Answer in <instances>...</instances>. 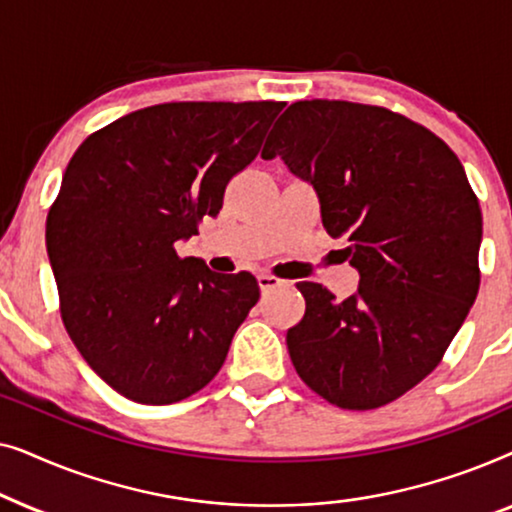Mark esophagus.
Instances as JSON below:
<instances>
[{"label": "esophagus", "instance_id": "34e87169", "mask_svg": "<svg viewBox=\"0 0 512 512\" xmlns=\"http://www.w3.org/2000/svg\"><path fill=\"white\" fill-rule=\"evenodd\" d=\"M258 286H261L263 293H268L277 286H284V279H279L275 275H258Z\"/></svg>", "mask_w": 512, "mask_h": 512}]
</instances>
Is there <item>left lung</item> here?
<instances>
[{"label": "left lung", "instance_id": "8db88e82", "mask_svg": "<svg viewBox=\"0 0 512 512\" xmlns=\"http://www.w3.org/2000/svg\"><path fill=\"white\" fill-rule=\"evenodd\" d=\"M275 156L314 188L361 277L347 300L298 284L293 366L338 408L396 401L438 366L478 296L482 214L464 165L410 118L340 100L291 104L265 142Z\"/></svg>", "mask_w": 512, "mask_h": 512}]
</instances>
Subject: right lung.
<instances>
[{
    "mask_svg": "<svg viewBox=\"0 0 512 512\" xmlns=\"http://www.w3.org/2000/svg\"><path fill=\"white\" fill-rule=\"evenodd\" d=\"M284 102H170L109 123L69 160L46 249L69 338L118 394L184 401L219 373L258 300L249 272L216 275L179 240L216 216Z\"/></svg>",
    "mask_w": 512,
    "mask_h": 512,
    "instance_id": "right-lung-1",
    "label": "right lung"
}]
</instances>
